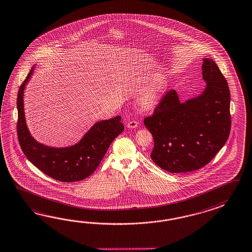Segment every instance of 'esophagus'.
Wrapping results in <instances>:
<instances>
[{"label": "esophagus", "mask_w": 252, "mask_h": 252, "mask_svg": "<svg viewBox=\"0 0 252 252\" xmlns=\"http://www.w3.org/2000/svg\"><path fill=\"white\" fill-rule=\"evenodd\" d=\"M138 126V122L137 121H130L126 125L127 128H136Z\"/></svg>", "instance_id": "obj_1"}]
</instances>
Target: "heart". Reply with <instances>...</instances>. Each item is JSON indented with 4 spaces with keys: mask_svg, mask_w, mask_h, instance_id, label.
<instances>
[{
    "mask_svg": "<svg viewBox=\"0 0 252 252\" xmlns=\"http://www.w3.org/2000/svg\"><path fill=\"white\" fill-rule=\"evenodd\" d=\"M163 88L162 80L156 81L141 95L139 98L140 106L144 109H152L157 106Z\"/></svg>",
    "mask_w": 252,
    "mask_h": 252,
    "instance_id": "b5f03b06",
    "label": "heart"
}]
</instances>
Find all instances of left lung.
Wrapping results in <instances>:
<instances>
[{
  "label": "left lung",
  "mask_w": 252,
  "mask_h": 252,
  "mask_svg": "<svg viewBox=\"0 0 252 252\" xmlns=\"http://www.w3.org/2000/svg\"><path fill=\"white\" fill-rule=\"evenodd\" d=\"M206 86L195 97L180 101L168 92L144 124L154 138L152 160L170 173H187L211 162L227 142L230 131V93L227 80L209 58L202 59Z\"/></svg>",
  "instance_id": "left-lung-1"
}]
</instances>
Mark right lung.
I'll return each mask as SVG.
<instances>
[{"label": "right lung", "instance_id": "obj_1", "mask_svg": "<svg viewBox=\"0 0 252 252\" xmlns=\"http://www.w3.org/2000/svg\"><path fill=\"white\" fill-rule=\"evenodd\" d=\"M33 71L32 67L18 92L17 133L23 153L30 162L53 179L64 183L85 179L95 172L111 143L123 132L121 117L96 122L72 146L54 147L39 143L29 130L23 100Z\"/></svg>", "mask_w": 252, "mask_h": 252}]
</instances>
